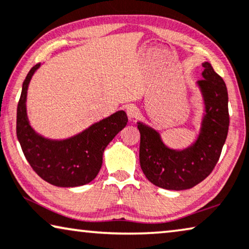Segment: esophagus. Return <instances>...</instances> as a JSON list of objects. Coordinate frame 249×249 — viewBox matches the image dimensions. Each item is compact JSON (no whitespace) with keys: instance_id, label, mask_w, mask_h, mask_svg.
Wrapping results in <instances>:
<instances>
[{"instance_id":"34e87169","label":"esophagus","mask_w":249,"mask_h":249,"mask_svg":"<svg viewBox=\"0 0 249 249\" xmlns=\"http://www.w3.org/2000/svg\"><path fill=\"white\" fill-rule=\"evenodd\" d=\"M126 114H127L129 120H135L139 116V109L135 106H133V105H128L126 107Z\"/></svg>"}]
</instances>
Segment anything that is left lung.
Returning a JSON list of instances; mask_svg holds the SVG:
<instances>
[{"label":"left lung","mask_w":249,"mask_h":249,"mask_svg":"<svg viewBox=\"0 0 249 249\" xmlns=\"http://www.w3.org/2000/svg\"><path fill=\"white\" fill-rule=\"evenodd\" d=\"M203 79L196 82L204 103L197 139L183 150L164 144L158 131L138 122L141 134L140 164L156 186L183 191L204 180L221 155L229 128L228 91L226 83L209 62L203 63Z\"/></svg>","instance_id":"8db88e82"}]
</instances>
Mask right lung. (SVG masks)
<instances>
[{
  "label": "right lung",
  "mask_w": 249,
  "mask_h": 249,
  "mask_svg": "<svg viewBox=\"0 0 249 249\" xmlns=\"http://www.w3.org/2000/svg\"><path fill=\"white\" fill-rule=\"evenodd\" d=\"M36 64L22 85L17 109V136L23 155L38 176L54 186L76 187L93 180L103 164L106 146L127 124L124 110L89 126L85 131L63 140L47 139L31 127L27 115V91Z\"/></svg>",
  "instance_id": "1"
}]
</instances>
